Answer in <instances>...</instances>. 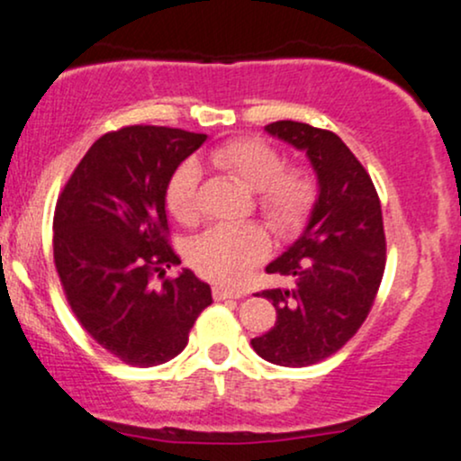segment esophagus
Here are the masks:
<instances>
[{
	"label": "esophagus",
	"instance_id": "34e87169",
	"mask_svg": "<svg viewBox=\"0 0 461 461\" xmlns=\"http://www.w3.org/2000/svg\"><path fill=\"white\" fill-rule=\"evenodd\" d=\"M212 293H214V300H240L242 297V293L227 291V288H222V286H214L212 288Z\"/></svg>",
	"mask_w": 461,
	"mask_h": 461
}]
</instances>
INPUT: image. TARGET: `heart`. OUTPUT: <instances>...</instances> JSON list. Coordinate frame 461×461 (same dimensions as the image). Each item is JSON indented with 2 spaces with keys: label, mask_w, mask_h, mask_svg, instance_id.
<instances>
[{
  "label": "heart",
  "mask_w": 461,
  "mask_h": 461,
  "mask_svg": "<svg viewBox=\"0 0 461 461\" xmlns=\"http://www.w3.org/2000/svg\"><path fill=\"white\" fill-rule=\"evenodd\" d=\"M225 170L256 188L258 207L277 230H288L304 219L311 205V176L300 170L285 168V159L269 141L260 138H239L222 144L214 153ZM201 168L194 159L184 161L175 170L166 188V203L181 222L199 216ZM269 254V236L258 222L245 225H216L190 242V265L207 280L225 286H239L247 280L251 267Z\"/></svg>",
  "instance_id": "b5f03b06"
}]
</instances>
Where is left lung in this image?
<instances>
[{"label":"left lung","mask_w":461,"mask_h":461,"mask_svg":"<svg viewBox=\"0 0 461 461\" xmlns=\"http://www.w3.org/2000/svg\"><path fill=\"white\" fill-rule=\"evenodd\" d=\"M265 129L304 150L320 194L300 239L267 267L293 286L258 293L276 306L277 320L251 346L276 366L306 367L341 350L376 300L385 271L381 201L367 170L332 131L293 120Z\"/></svg>","instance_id":"8db88e82"}]
</instances>
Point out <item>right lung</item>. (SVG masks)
<instances>
[{
    "label": "right lung",
    "mask_w": 461,
    "mask_h": 461,
    "mask_svg": "<svg viewBox=\"0 0 461 461\" xmlns=\"http://www.w3.org/2000/svg\"><path fill=\"white\" fill-rule=\"evenodd\" d=\"M207 140L168 126H124L95 140L59 194L54 265L68 304L100 348L133 367L170 361L212 304V288L170 247L166 188ZM159 289L149 285L152 276Z\"/></svg>",
    "instance_id": "1"
}]
</instances>
